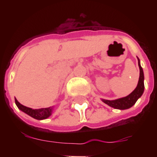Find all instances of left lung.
<instances>
[{
	"label": "left lung",
	"instance_id": "obj_1",
	"mask_svg": "<svg viewBox=\"0 0 157 157\" xmlns=\"http://www.w3.org/2000/svg\"><path fill=\"white\" fill-rule=\"evenodd\" d=\"M139 67L140 74H139V83H138V86L135 88V90L130 94H129L126 97H124V98L116 99V100H106V99H103V103H105L106 104L110 106V107L121 110L128 109V108L131 107L134 103H136V101L141 97L144 91V71H143V68H142V67L140 66V63H139Z\"/></svg>",
	"mask_w": 157,
	"mask_h": 157
}]
</instances>
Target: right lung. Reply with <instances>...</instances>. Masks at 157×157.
Wrapping results in <instances>:
<instances>
[{
	"instance_id": "obj_1",
	"label": "right lung",
	"mask_w": 157,
	"mask_h": 157,
	"mask_svg": "<svg viewBox=\"0 0 157 157\" xmlns=\"http://www.w3.org/2000/svg\"><path fill=\"white\" fill-rule=\"evenodd\" d=\"M15 103L17 105V107L23 111V112H25L26 114H28V116L33 117L36 120H44L46 119L51 115V112H52V107H46V108H40V109H33L30 107H25L21 103L18 102L17 99H15Z\"/></svg>"
}]
</instances>
